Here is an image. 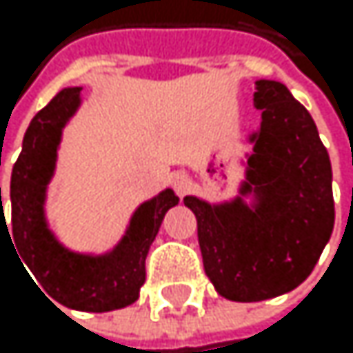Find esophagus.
Masks as SVG:
<instances>
[{"label":"esophagus","mask_w":353,"mask_h":353,"mask_svg":"<svg viewBox=\"0 0 353 353\" xmlns=\"http://www.w3.org/2000/svg\"><path fill=\"white\" fill-rule=\"evenodd\" d=\"M188 186H190V178H188L184 171H178V173L171 175V188L175 190V194L184 196L186 190H188Z\"/></svg>","instance_id":"1"}]
</instances>
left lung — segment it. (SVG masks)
I'll return each instance as SVG.
<instances>
[{"label": "left lung", "instance_id": "left-lung-1", "mask_svg": "<svg viewBox=\"0 0 353 353\" xmlns=\"http://www.w3.org/2000/svg\"><path fill=\"white\" fill-rule=\"evenodd\" d=\"M254 105L263 110L252 137L248 184L261 205L241 199L212 208L196 196L184 205L196 216L205 275L228 301L254 303L294 290L314 271L334 226L332 169L309 112L273 80L256 82Z\"/></svg>", "mask_w": 353, "mask_h": 353}]
</instances>
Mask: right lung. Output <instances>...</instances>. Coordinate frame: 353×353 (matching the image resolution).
Here are the masks:
<instances>
[{
    "instance_id": "obj_1",
    "label": "right lung",
    "mask_w": 353,
    "mask_h": 353,
    "mask_svg": "<svg viewBox=\"0 0 353 353\" xmlns=\"http://www.w3.org/2000/svg\"><path fill=\"white\" fill-rule=\"evenodd\" d=\"M78 103L80 88H65L31 120L23 139L21 157L12 169L10 230L1 212L0 233L8 230L10 241L14 239L23 261L50 299L70 309L101 314L127 307L139 299V288L145 281L148 250L159 233L167 210L178 205L180 199L173 190H165L157 199L143 203L133 216L123 243L103 259H86L63 250L48 233L42 203L54 169L61 129L76 112Z\"/></svg>"
}]
</instances>
